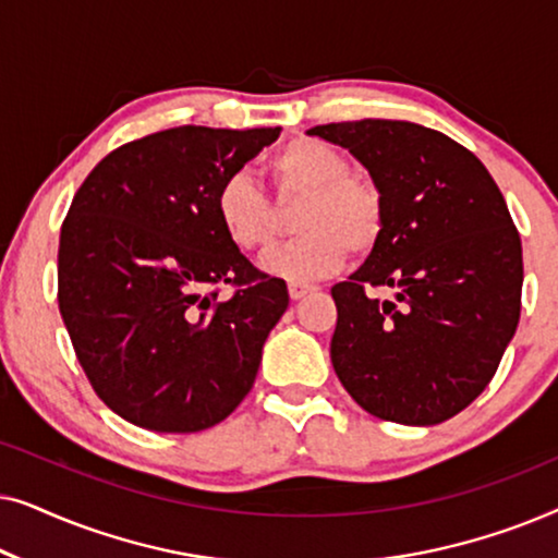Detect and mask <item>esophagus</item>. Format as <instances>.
<instances>
[{"label": "esophagus", "instance_id": "34e87169", "mask_svg": "<svg viewBox=\"0 0 558 558\" xmlns=\"http://www.w3.org/2000/svg\"><path fill=\"white\" fill-rule=\"evenodd\" d=\"M315 292V287L312 284H300V281H289V296L292 300H302V296H307Z\"/></svg>", "mask_w": 558, "mask_h": 558}]
</instances>
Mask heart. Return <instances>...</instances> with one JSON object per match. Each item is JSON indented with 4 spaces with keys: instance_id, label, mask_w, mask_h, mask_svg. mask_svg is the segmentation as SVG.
<instances>
[{
    "instance_id": "heart-1",
    "label": "heart",
    "mask_w": 558,
    "mask_h": 558,
    "mask_svg": "<svg viewBox=\"0 0 558 558\" xmlns=\"http://www.w3.org/2000/svg\"><path fill=\"white\" fill-rule=\"evenodd\" d=\"M281 203L302 197L294 218L300 239L266 251L262 269L271 277L300 281L325 279L340 271L350 248L368 254L384 235L386 203L378 185L350 172L348 157L317 140H292L266 162ZM220 233L243 254L262 251L277 228V210L248 174L220 182L213 201Z\"/></svg>"
}]
</instances>
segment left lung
<instances>
[{
    "instance_id": "1",
    "label": "left lung",
    "mask_w": 558,
    "mask_h": 558,
    "mask_svg": "<svg viewBox=\"0 0 558 558\" xmlns=\"http://www.w3.org/2000/svg\"><path fill=\"white\" fill-rule=\"evenodd\" d=\"M307 134L348 149L386 203L376 248L332 287V368L373 416L447 422L490 384L521 317L523 251L508 205L485 165L434 129L363 119ZM371 286L395 300L371 298Z\"/></svg>"
}]
</instances>
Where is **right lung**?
Here are the masks:
<instances>
[{
	"label": "right lung",
	"mask_w": 558,
	"mask_h": 558,
	"mask_svg": "<svg viewBox=\"0 0 558 558\" xmlns=\"http://www.w3.org/2000/svg\"><path fill=\"white\" fill-rule=\"evenodd\" d=\"M279 126H178L129 142L75 193L58 248V304L106 407L151 432L190 434L231 414L289 307L220 233L213 201ZM239 286L218 301L211 287Z\"/></svg>",
	"instance_id": "1"
}]
</instances>
